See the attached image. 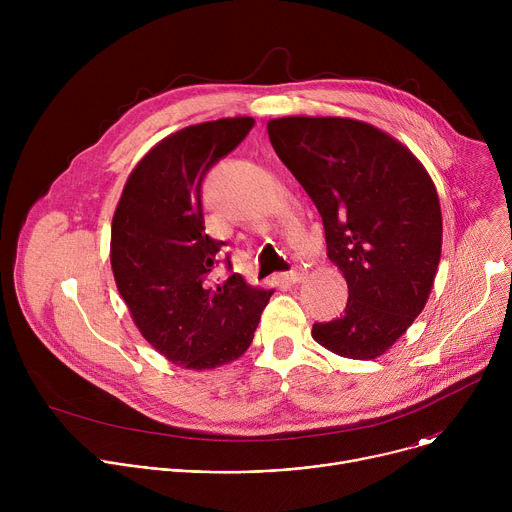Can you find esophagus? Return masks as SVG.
<instances>
[{
	"instance_id": "obj_1",
	"label": "esophagus",
	"mask_w": 512,
	"mask_h": 512,
	"mask_svg": "<svg viewBox=\"0 0 512 512\" xmlns=\"http://www.w3.org/2000/svg\"><path fill=\"white\" fill-rule=\"evenodd\" d=\"M304 275H306L304 267H294V269H291V271L283 273L281 277H283L287 283H300V281L304 279Z\"/></svg>"
}]
</instances>
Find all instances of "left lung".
Instances as JSON below:
<instances>
[{
    "mask_svg": "<svg viewBox=\"0 0 512 512\" xmlns=\"http://www.w3.org/2000/svg\"><path fill=\"white\" fill-rule=\"evenodd\" d=\"M267 133L316 204L328 259L348 283L344 314L314 324V340L356 360L385 354L425 308L440 265L442 208L427 170L356 119L281 117Z\"/></svg>",
    "mask_w": 512,
    "mask_h": 512,
    "instance_id": "left-lung-1",
    "label": "left lung"
}]
</instances>
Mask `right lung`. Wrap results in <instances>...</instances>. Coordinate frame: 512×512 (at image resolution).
<instances>
[{
	"instance_id": "add662e5",
	"label": "right lung",
	"mask_w": 512,
	"mask_h": 512,
	"mask_svg": "<svg viewBox=\"0 0 512 512\" xmlns=\"http://www.w3.org/2000/svg\"><path fill=\"white\" fill-rule=\"evenodd\" d=\"M253 125V117H227L168 135L133 168L113 214L119 294L141 336L184 369H214L245 354L273 294L239 273L214 283L225 241L204 231L202 180Z\"/></svg>"
}]
</instances>
